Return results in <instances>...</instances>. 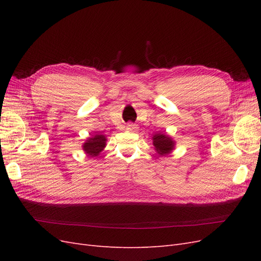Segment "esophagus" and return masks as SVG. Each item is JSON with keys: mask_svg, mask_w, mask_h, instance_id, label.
I'll list each match as a JSON object with an SVG mask.
<instances>
[{"mask_svg": "<svg viewBox=\"0 0 261 261\" xmlns=\"http://www.w3.org/2000/svg\"><path fill=\"white\" fill-rule=\"evenodd\" d=\"M136 128H137L136 125L133 124V123H128L127 125H126V129H127V130H135Z\"/></svg>", "mask_w": 261, "mask_h": 261, "instance_id": "1", "label": "esophagus"}]
</instances>
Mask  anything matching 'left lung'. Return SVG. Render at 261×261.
<instances>
[{
  "instance_id": "8db88e82",
  "label": "left lung",
  "mask_w": 261,
  "mask_h": 261,
  "mask_svg": "<svg viewBox=\"0 0 261 261\" xmlns=\"http://www.w3.org/2000/svg\"><path fill=\"white\" fill-rule=\"evenodd\" d=\"M153 146L156 150V152L160 155L169 154L175 146V141L173 140L169 135L163 133H158L152 137Z\"/></svg>"
}]
</instances>
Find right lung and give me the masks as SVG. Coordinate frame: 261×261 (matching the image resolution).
Returning a JSON list of instances; mask_svg holds the SVG:
<instances>
[{
	"instance_id": "obj_1",
	"label": "right lung",
	"mask_w": 261,
	"mask_h": 261,
	"mask_svg": "<svg viewBox=\"0 0 261 261\" xmlns=\"http://www.w3.org/2000/svg\"><path fill=\"white\" fill-rule=\"evenodd\" d=\"M106 145V136L101 135V134H96V135H92L86 140V143L83 145V149L86 154L90 156H97L105 149Z\"/></svg>"
}]
</instances>
